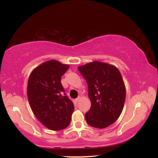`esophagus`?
I'll return each mask as SVG.
<instances>
[{
  "label": "esophagus",
  "instance_id": "34e87169",
  "mask_svg": "<svg viewBox=\"0 0 158 158\" xmlns=\"http://www.w3.org/2000/svg\"><path fill=\"white\" fill-rule=\"evenodd\" d=\"M80 100H81V97H78L77 99H75V101L77 102H78L80 101Z\"/></svg>",
  "mask_w": 158,
  "mask_h": 158
}]
</instances>
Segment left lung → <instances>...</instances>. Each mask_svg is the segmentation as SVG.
Segmentation results:
<instances>
[{"label":"left lung","mask_w":158,"mask_h":158,"mask_svg":"<svg viewBox=\"0 0 158 158\" xmlns=\"http://www.w3.org/2000/svg\"><path fill=\"white\" fill-rule=\"evenodd\" d=\"M88 84L91 102L85 114L86 123L96 128H105L118 118L125 100V87L116 67L94 61L78 67Z\"/></svg>","instance_id":"8db88e82"}]
</instances>
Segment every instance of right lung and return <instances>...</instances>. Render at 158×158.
<instances>
[{"label":"right lung","mask_w":158,"mask_h":158,"mask_svg":"<svg viewBox=\"0 0 158 158\" xmlns=\"http://www.w3.org/2000/svg\"><path fill=\"white\" fill-rule=\"evenodd\" d=\"M69 68L51 60L33 69L28 79L27 95L32 111L45 127L53 131L68 126L74 109L60 82Z\"/></svg>","instance_id":"add662e5"}]
</instances>
